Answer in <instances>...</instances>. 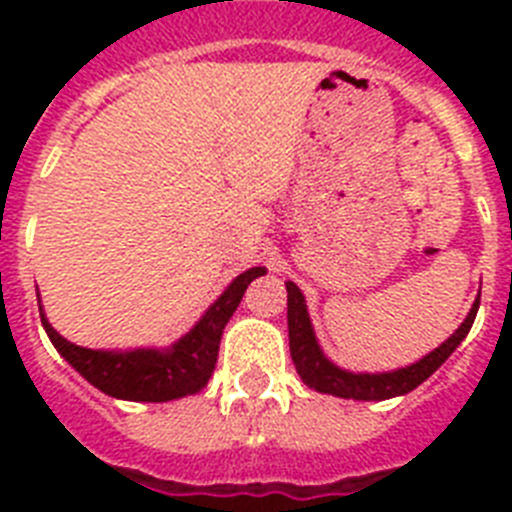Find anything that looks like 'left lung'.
<instances>
[{"instance_id":"1","label":"left lung","mask_w":512,"mask_h":512,"mask_svg":"<svg viewBox=\"0 0 512 512\" xmlns=\"http://www.w3.org/2000/svg\"><path fill=\"white\" fill-rule=\"evenodd\" d=\"M287 284V325H289V354L295 361V369L300 374L302 382L315 392H323V395L343 397V400H390V397H400L413 392L418 384H423L425 379L436 372L443 361L449 359L456 351L464 338H467L469 328H472L474 318H477L479 310V297L474 300L472 310L464 318V323L451 333L446 341L438 348H433L431 354H425L423 359H418L415 364L402 366V369H392V372H348L336 366L328 356L323 354L318 338H315V330H312L310 312H307L305 295L300 292L295 282Z\"/></svg>"}]
</instances>
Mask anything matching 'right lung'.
<instances>
[{"label": "right lung", "instance_id": "obj_1", "mask_svg": "<svg viewBox=\"0 0 512 512\" xmlns=\"http://www.w3.org/2000/svg\"><path fill=\"white\" fill-rule=\"evenodd\" d=\"M261 274H266L264 266H253L238 274L225 287L223 295L207 307L205 315L192 325V330L169 348L102 351V348L76 346L53 330L45 318L43 305L38 302L40 323L58 354L104 395L130 402L179 400V397L197 395L210 382L225 325L233 318L235 307L241 305L248 284Z\"/></svg>", "mask_w": 512, "mask_h": 512}]
</instances>
